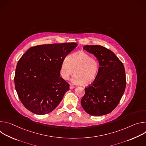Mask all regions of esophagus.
Instances as JSON below:
<instances>
[{
	"label": "esophagus",
	"instance_id": "obj_1",
	"mask_svg": "<svg viewBox=\"0 0 146 146\" xmlns=\"http://www.w3.org/2000/svg\"><path fill=\"white\" fill-rule=\"evenodd\" d=\"M75 88V87L73 86V85H70V90L73 89V88Z\"/></svg>",
	"mask_w": 146,
	"mask_h": 146
}]
</instances>
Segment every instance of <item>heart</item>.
Returning a JSON list of instances; mask_svg holds the SVG:
<instances>
[{"label":"heart","instance_id":"b5f03b06","mask_svg":"<svg viewBox=\"0 0 146 146\" xmlns=\"http://www.w3.org/2000/svg\"><path fill=\"white\" fill-rule=\"evenodd\" d=\"M99 70V64L88 54L80 52L72 54L62 62L60 73L67 80L74 73L72 82L76 84L88 85L96 79Z\"/></svg>","mask_w":146,"mask_h":146}]
</instances>
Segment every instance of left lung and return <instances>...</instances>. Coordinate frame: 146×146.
Masks as SVG:
<instances>
[{
    "label": "left lung",
    "mask_w": 146,
    "mask_h": 146,
    "mask_svg": "<svg viewBox=\"0 0 146 146\" xmlns=\"http://www.w3.org/2000/svg\"><path fill=\"white\" fill-rule=\"evenodd\" d=\"M83 49L95 55L100 67L93 84L85 88L81 106L90 115H106L117 107L125 90L124 66L113 52L103 46L88 45Z\"/></svg>",
    "instance_id": "obj_1"
}]
</instances>
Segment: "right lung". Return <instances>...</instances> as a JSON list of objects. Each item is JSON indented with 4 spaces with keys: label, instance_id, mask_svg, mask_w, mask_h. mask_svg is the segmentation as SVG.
Returning a JSON list of instances; mask_svg holds the SVG:
<instances>
[{
    "label": "right lung",
    "instance_id": "right-lung-1",
    "mask_svg": "<svg viewBox=\"0 0 146 146\" xmlns=\"http://www.w3.org/2000/svg\"><path fill=\"white\" fill-rule=\"evenodd\" d=\"M76 43L39 45L31 47L17 65L14 84L18 97L30 111L44 115L59 104L69 84L60 77V68Z\"/></svg>",
    "mask_w": 146,
    "mask_h": 146
}]
</instances>
